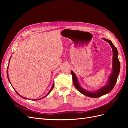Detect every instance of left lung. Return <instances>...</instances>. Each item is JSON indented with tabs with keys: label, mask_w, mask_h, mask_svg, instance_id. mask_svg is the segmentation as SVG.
Here are the masks:
<instances>
[{
	"label": "left lung",
	"mask_w": 128,
	"mask_h": 128,
	"mask_svg": "<svg viewBox=\"0 0 128 128\" xmlns=\"http://www.w3.org/2000/svg\"><path fill=\"white\" fill-rule=\"evenodd\" d=\"M102 39L110 44L112 48V51H113L112 70L110 75L108 77L107 82L105 86H102L96 91H90L86 90L80 85L78 78H77V77L76 76L75 74L72 70H71V74L72 76L73 84L77 90L84 96L94 98H99L100 96L107 94L113 90L116 83L118 77L119 75L120 70V64L118 58V51L117 48L115 47L113 44L112 43V42L110 40L105 39V38H104Z\"/></svg>",
	"instance_id": "8db88e82"
}]
</instances>
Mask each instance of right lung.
I'll use <instances>...</instances> for the list:
<instances>
[{
  "label": "right lung",
  "instance_id": "1",
  "mask_svg": "<svg viewBox=\"0 0 128 128\" xmlns=\"http://www.w3.org/2000/svg\"><path fill=\"white\" fill-rule=\"evenodd\" d=\"M10 58H11V56H10ZM10 60H9V64H10ZM9 64H8V66H9ZM8 67H7V78H8V80H9V82H10V79H9V77H8ZM10 84H11V83H10ZM12 85V84H11ZM53 87H54V84H53V85H52V87H51V89H50V90L49 91V92L48 93V94H46V96H43V97H42V98H39V99H33V100H40V99H42V98H45V97H46V96H48V94H49L50 92H51V91L52 90V89H53ZM14 88V90H15V91L16 92V94L19 96H20L21 97H22V98H24V99H28V98H25V97H24V96H21L20 94H18V93L15 90V88Z\"/></svg>",
  "mask_w": 128,
  "mask_h": 128
}]
</instances>
